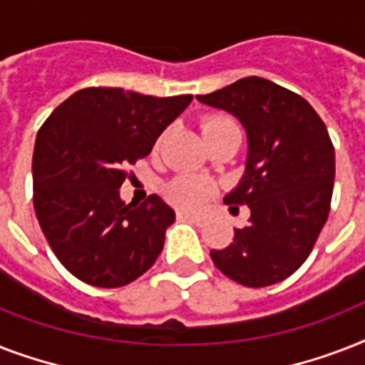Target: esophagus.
I'll list each match as a JSON object with an SVG mask.
<instances>
[{
  "label": "esophagus",
  "mask_w": 365,
  "mask_h": 365,
  "mask_svg": "<svg viewBox=\"0 0 365 365\" xmlns=\"http://www.w3.org/2000/svg\"><path fill=\"white\" fill-rule=\"evenodd\" d=\"M178 217L180 220H187V222H193L197 225H202L206 222V217L202 214H195V212H187V210H180L178 212Z\"/></svg>",
  "instance_id": "34e87169"
}]
</instances>
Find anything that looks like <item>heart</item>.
I'll return each mask as SVG.
<instances>
[{"instance_id":"b5f03b06","label":"heart","mask_w":365,"mask_h":365,"mask_svg":"<svg viewBox=\"0 0 365 365\" xmlns=\"http://www.w3.org/2000/svg\"><path fill=\"white\" fill-rule=\"evenodd\" d=\"M235 126H237V123L231 117L212 115L205 117L200 121V132H202V138H205L208 134L225 130V128H235ZM212 193H214V189H212L210 183L202 180V178L189 176V174L174 178L165 187L166 199L170 200L172 205L180 206V208H187V210L202 208L210 200Z\"/></svg>"}]
</instances>
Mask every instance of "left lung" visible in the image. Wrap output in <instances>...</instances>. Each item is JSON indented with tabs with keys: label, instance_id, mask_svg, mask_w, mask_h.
Masks as SVG:
<instances>
[{
	"label": "left lung",
	"instance_id": "8db88e82",
	"mask_svg": "<svg viewBox=\"0 0 365 365\" xmlns=\"http://www.w3.org/2000/svg\"><path fill=\"white\" fill-rule=\"evenodd\" d=\"M199 102L239 117L248 134V160L229 210L250 208V223L235 229L214 265L235 282L263 288L299 269L328 220L335 149L328 128L299 94L263 77H244Z\"/></svg>",
	"mask_w": 365,
	"mask_h": 365
}]
</instances>
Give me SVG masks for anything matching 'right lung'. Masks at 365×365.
Segmentation results:
<instances>
[{
    "label": "right lung",
    "instance_id": "add662e5",
    "mask_svg": "<svg viewBox=\"0 0 365 365\" xmlns=\"http://www.w3.org/2000/svg\"><path fill=\"white\" fill-rule=\"evenodd\" d=\"M193 100L88 87L43 123L34 149V208L58 261L83 282L121 288L151 269L176 216L157 195L125 205L126 166Z\"/></svg>",
    "mask_w": 365,
    "mask_h": 365
}]
</instances>
